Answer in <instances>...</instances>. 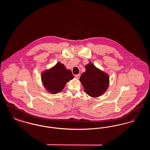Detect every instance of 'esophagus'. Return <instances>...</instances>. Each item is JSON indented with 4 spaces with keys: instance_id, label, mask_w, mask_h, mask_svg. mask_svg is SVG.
<instances>
[{
    "instance_id": "1",
    "label": "esophagus",
    "mask_w": 150,
    "mask_h": 150,
    "mask_svg": "<svg viewBox=\"0 0 150 150\" xmlns=\"http://www.w3.org/2000/svg\"><path fill=\"white\" fill-rule=\"evenodd\" d=\"M80 74H77V75H75V77L76 78V79H79V78H80Z\"/></svg>"
}]
</instances>
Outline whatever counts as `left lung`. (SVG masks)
I'll use <instances>...</instances> for the list:
<instances>
[{
	"instance_id": "8db88e82",
	"label": "left lung",
	"mask_w": 150,
	"mask_h": 150,
	"mask_svg": "<svg viewBox=\"0 0 150 150\" xmlns=\"http://www.w3.org/2000/svg\"><path fill=\"white\" fill-rule=\"evenodd\" d=\"M80 80L86 93L93 97L102 95L107 90L109 84L108 76L92 63L86 65V72L82 74Z\"/></svg>"
}]
</instances>
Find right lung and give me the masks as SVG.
Returning a JSON list of instances; mask_svg holds the SVG:
<instances>
[{
  "label": "right lung",
  "instance_id": "right-lung-1",
  "mask_svg": "<svg viewBox=\"0 0 150 150\" xmlns=\"http://www.w3.org/2000/svg\"><path fill=\"white\" fill-rule=\"evenodd\" d=\"M74 77L71 70H66L64 65L59 62L50 70L43 72L42 75L44 86L53 94L61 92L65 84Z\"/></svg>",
  "mask_w": 150,
  "mask_h": 150
}]
</instances>
